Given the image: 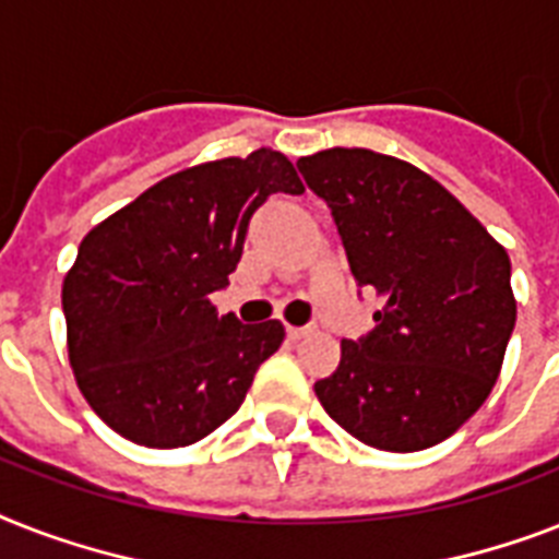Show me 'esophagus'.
Returning a JSON list of instances; mask_svg holds the SVG:
<instances>
[{
  "label": "esophagus",
  "mask_w": 559,
  "mask_h": 559,
  "mask_svg": "<svg viewBox=\"0 0 559 559\" xmlns=\"http://www.w3.org/2000/svg\"><path fill=\"white\" fill-rule=\"evenodd\" d=\"M316 333V326L307 324V326H287V335L293 338V342H298V338H307V335Z\"/></svg>",
  "instance_id": "obj_1"
}]
</instances>
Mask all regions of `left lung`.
Masks as SVG:
<instances>
[{
	"instance_id": "obj_1",
	"label": "left lung",
	"mask_w": 559,
	"mask_h": 559,
	"mask_svg": "<svg viewBox=\"0 0 559 559\" xmlns=\"http://www.w3.org/2000/svg\"><path fill=\"white\" fill-rule=\"evenodd\" d=\"M330 206L358 287L384 298L376 326L344 338L324 411L379 451L439 444L479 411L514 333L508 252L444 186L370 148L298 160Z\"/></svg>"
}]
</instances>
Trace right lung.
<instances>
[{"instance_id": "add662e5", "label": "right lung", "mask_w": 559, "mask_h": 559, "mask_svg": "<svg viewBox=\"0 0 559 559\" xmlns=\"http://www.w3.org/2000/svg\"><path fill=\"white\" fill-rule=\"evenodd\" d=\"M304 183L281 152L177 171L94 226L62 284L68 358L120 437L183 448L224 425L284 342V324L217 316L258 206Z\"/></svg>"}]
</instances>
